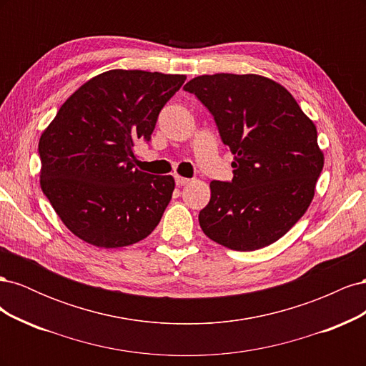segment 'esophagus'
I'll list each match as a JSON object with an SVG mask.
<instances>
[{"mask_svg": "<svg viewBox=\"0 0 366 366\" xmlns=\"http://www.w3.org/2000/svg\"><path fill=\"white\" fill-rule=\"evenodd\" d=\"M189 182H191V180H189V179H186V177L175 175V183H177V186H184V184L189 183Z\"/></svg>", "mask_w": 366, "mask_h": 366, "instance_id": "34e87169", "label": "esophagus"}]
</instances>
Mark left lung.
I'll use <instances>...</instances> for the list:
<instances>
[{
  "mask_svg": "<svg viewBox=\"0 0 366 366\" xmlns=\"http://www.w3.org/2000/svg\"><path fill=\"white\" fill-rule=\"evenodd\" d=\"M212 113L235 156L232 182H210L198 221L238 252L278 241L307 212L324 168L313 120L281 84L259 74L197 76L184 85Z\"/></svg>",
  "mask_w": 366,
  "mask_h": 366,
  "instance_id": "obj_1",
  "label": "left lung"
}]
</instances>
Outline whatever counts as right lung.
<instances>
[{"label": "right lung", "instance_id": "right-lung-1", "mask_svg": "<svg viewBox=\"0 0 366 366\" xmlns=\"http://www.w3.org/2000/svg\"><path fill=\"white\" fill-rule=\"evenodd\" d=\"M184 74L109 70L62 104L39 139L41 189L73 235L104 249L131 246L160 223L172 175L134 168V147L149 140L160 109Z\"/></svg>", "mask_w": 366, "mask_h": 366}]
</instances>
